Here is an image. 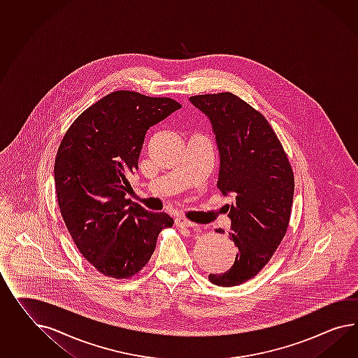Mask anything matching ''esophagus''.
Segmentation results:
<instances>
[{"mask_svg":"<svg viewBox=\"0 0 358 358\" xmlns=\"http://www.w3.org/2000/svg\"><path fill=\"white\" fill-rule=\"evenodd\" d=\"M175 224H176L178 227H191V229L197 227L196 223H193V222L187 220V218H184V217H178V218L175 220Z\"/></svg>","mask_w":358,"mask_h":358,"instance_id":"obj_1","label":"esophagus"}]
</instances>
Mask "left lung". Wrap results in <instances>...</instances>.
<instances>
[{"instance_id": "obj_1", "label": "left lung", "mask_w": 358, "mask_h": 358, "mask_svg": "<svg viewBox=\"0 0 358 358\" xmlns=\"http://www.w3.org/2000/svg\"><path fill=\"white\" fill-rule=\"evenodd\" d=\"M189 101L210 120L220 158L217 185L224 196L235 197L227 211L238 255L229 271L210 274L209 280L234 287L255 278L285 238L294 171L273 127L244 100L222 92L192 96Z\"/></svg>"}]
</instances>
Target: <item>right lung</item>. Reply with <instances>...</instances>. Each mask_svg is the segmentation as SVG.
Returning <instances> with one entry per match:
<instances>
[{
    "label": "right lung",
    "mask_w": 358,
    "mask_h": 358,
    "mask_svg": "<svg viewBox=\"0 0 358 358\" xmlns=\"http://www.w3.org/2000/svg\"><path fill=\"white\" fill-rule=\"evenodd\" d=\"M182 105L115 91L73 120L55 164L59 210L75 245L102 275L127 279L147 265L174 220L126 199L148 129Z\"/></svg>",
    "instance_id": "obj_1"
}]
</instances>
